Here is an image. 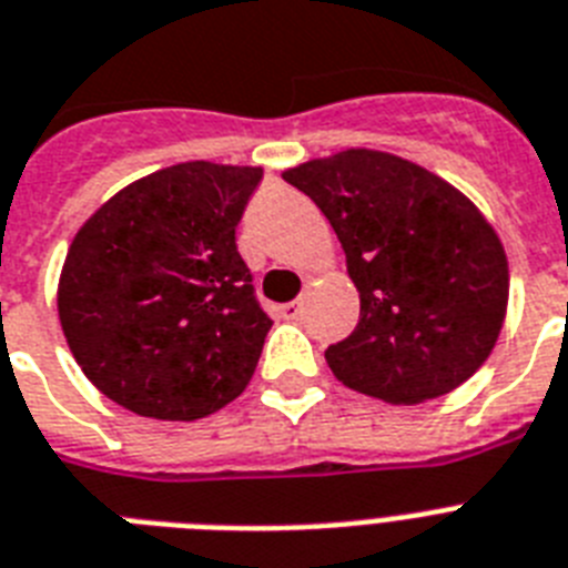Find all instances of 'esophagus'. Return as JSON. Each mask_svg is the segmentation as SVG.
Instances as JSON below:
<instances>
[{"mask_svg": "<svg viewBox=\"0 0 568 568\" xmlns=\"http://www.w3.org/2000/svg\"><path fill=\"white\" fill-rule=\"evenodd\" d=\"M280 315H283L285 321H297V317L303 315V303H300V300H294V303H285V306L280 308Z\"/></svg>", "mask_w": 568, "mask_h": 568, "instance_id": "esophagus-1", "label": "esophagus"}]
</instances>
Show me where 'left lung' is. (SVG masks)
I'll return each mask as SVG.
<instances>
[{"label":"left lung","instance_id":"left-lung-1","mask_svg":"<svg viewBox=\"0 0 568 568\" xmlns=\"http://www.w3.org/2000/svg\"><path fill=\"white\" fill-rule=\"evenodd\" d=\"M283 178L338 236L362 315L326 349L335 379L390 405L449 394L487 362L508 315L499 233L449 180L376 149L317 156Z\"/></svg>","mask_w":568,"mask_h":568}]
</instances>
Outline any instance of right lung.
<instances>
[{"label": "right lung", "instance_id": "1", "mask_svg": "<svg viewBox=\"0 0 568 568\" xmlns=\"http://www.w3.org/2000/svg\"><path fill=\"white\" fill-rule=\"evenodd\" d=\"M260 165L206 160L133 180L81 224L58 280L60 329L128 412L192 423L247 388L271 329L236 224Z\"/></svg>", "mask_w": 568, "mask_h": 568}]
</instances>
